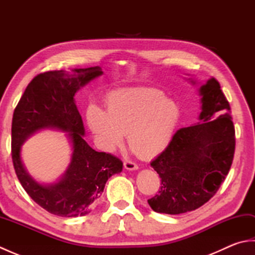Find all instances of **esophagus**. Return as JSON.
Listing matches in <instances>:
<instances>
[{"mask_svg": "<svg viewBox=\"0 0 255 255\" xmlns=\"http://www.w3.org/2000/svg\"><path fill=\"white\" fill-rule=\"evenodd\" d=\"M124 166H125V169H127L129 171H132V170H137L138 169V165L134 163V162L130 161V160L124 161Z\"/></svg>", "mask_w": 255, "mask_h": 255, "instance_id": "1", "label": "esophagus"}]
</instances>
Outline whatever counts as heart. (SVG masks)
Here are the masks:
<instances>
[{
  "instance_id": "b5f03b06",
  "label": "heart",
  "mask_w": 255,
  "mask_h": 255,
  "mask_svg": "<svg viewBox=\"0 0 255 255\" xmlns=\"http://www.w3.org/2000/svg\"><path fill=\"white\" fill-rule=\"evenodd\" d=\"M181 117L176 103L151 88L124 89L106 100V113L89 108L86 119L106 150H114L126 132L127 143L139 158H152L170 144Z\"/></svg>"
}]
</instances>
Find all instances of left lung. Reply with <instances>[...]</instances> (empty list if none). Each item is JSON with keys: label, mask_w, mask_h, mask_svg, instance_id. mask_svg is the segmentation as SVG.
Wrapping results in <instances>:
<instances>
[{"label": "left lung", "mask_w": 255, "mask_h": 255, "mask_svg": "<svg viewBox=\"0 0 255 255\" xmlns=\"http://www.w3.org/2000/svg\"><path fill=\"white\" fill-rule=\"evenodd\" d=\"M200 122L178 129L151 162L161 184L148 199L156 213L178 215L199 208L217 193L234 160L236 131L230 105L215 78L200 86Z\"/></svg>", "instance_id": "1"}]
</instances>
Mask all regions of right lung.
I'll return each instance as SVG.
<instances>
[{
	"label": "right lung",
	"mask_w": 255,
	"mask_h": 255,
	"mask_svg": "<svg viewBox=\"0 0 255 255\" xmlns=\"http://www.w3.org/2000/svg\"><path fill=\"white\" fill-rule=\"evenodd\" d=\"M72 72L56 70L36 75L15 107L12 122V159L21 186L41 208L60 217L91 213L101 199L108 178L123 170L121 159L97 152L86 143L82 117L73 99L81 86L103 73L102 69H74ZM44 128L68 131L74 147L66 174L51 186H41L32 180L20 160V145L25 138Z\"/></svg>",
	"instance_id": "add662e5"
}]
</instances>
